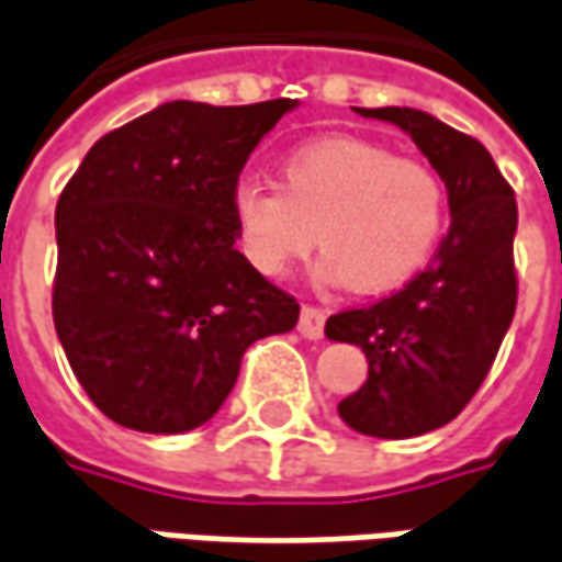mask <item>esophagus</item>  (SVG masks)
<instances>
[{
  "mask_svg": "<svg viewBox=\"0 0 562 562\" xmlns=\"http://www.w3.org/2000/svg\"><path fill=\"white\" fill-rule=\"evenodd\" d=\"M297 331H301L304 338H311V341L323 338V331H326V311L304 304V307H301V316H297Z\"/></svg>",
  "mask_w": 562,
  "mask_h": 562,
  "instance_id": "obj_1",
  "label": "esophagus"
}]
</instances>
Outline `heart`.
Wrapping results in <instances>:
<instances>
[{
	"label": "heart",
	"instance_id": "1",
	"mask_svg": "<svg viewBox=\"0 0 562 562\" xmlns=\"http://www.w3.org/2000/svg\"><path fill=\"white\" fill-rule=\"evenodd\" d=\"M446 212L437 171L347 135L295 147L282 159L280 187L243 178L231 193L236 246L251 270L282 277L319 239V277L360 292L409 282L437 249Z\"/></svg>",
	"mask_w": 562,
	"mask_h": 562
}]
</instances>
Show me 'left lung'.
Here are the masks:
<instances>
[{
    "mask_svg": "<svg viewBox=\"0 0 562 562\" xmlns=\"http://www.w3.org/2000/svg\"><path fill=\"white\" fill-rule=\"evenodd\" d=\"M400 125L449 193L452 224L434 261L400 292L326 319L331 341L362 347L369 378L338 403L347 427L406 440L449 425L471 403L517 311V200L490 150L412 106H357Z\"/></svg>",
    "mask_w": 562,
    "mask_h": 562,
    "instance_id": "1",
    "label": "left lung"
}]
</instances>
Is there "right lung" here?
<instances>
[{"label": "right lung", "mask_w": 562, "mask_h": 562, "mask_svg": "<svg viewBox=\"0 0 562 562\" xmlns=\"http://www.w3.org/2000/svg\"><path fill=\"white\" fill-rule=\"evenodd\" d=\"M292 106L171 101L101 137L64 187L52 313L110 422L205 425L249 345L295 329L297 301L243 261L231 215L246 159Z\"/></svg>", "instance_id": "add662e5"}]
</instances>
